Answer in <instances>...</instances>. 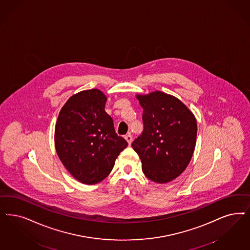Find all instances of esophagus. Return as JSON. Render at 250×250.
<instances>
[{"label": "esophagus", "instance_id": "34e87169", "mask_svg": "<svg viewBox=\"0 0 250 250\" xmlns=\"http://www.w3.org/2000/svg\"><path fill=\"white\" fill-rule=\"evenodd\" d=\"M125 140L127 141V143H128V144H129L130 145V144L132 143V140H133V138H132L131 134H130V133H128L127 135H125Z\"/></svg>", "mask_w": 250, "mask_h": 250}]
</instances>
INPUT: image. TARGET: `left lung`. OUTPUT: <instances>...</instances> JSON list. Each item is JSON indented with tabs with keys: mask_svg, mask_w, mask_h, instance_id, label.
I'll return each mask as SVG.
<instances>
[{
	"mask_svg": "<svg viewBox=\"0 0 250 250\" xmlns=\"http://www.w3.org/2000/svg\"><path fill=\"white\" fill-rule=\"evenodd\" d=\"M136 97L143 108L144 130L132 146L141 160L142 171L155 183L172 181L186 170L194 153L196 117L172 95L153 91Z\"/></svg>",
	"mask_w": 250,
	"mask_h": 250,
	"instance_id": "1",
	"label": "left lung"
}]
</instances>
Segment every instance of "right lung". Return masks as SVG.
Wrapping results in <instances>:
<instances>
[{
	"instance_id": "obj_1",
	"label": "right lung",
	"mask_w": 250,
	"mask_h": 250,
	"mask_svg": "<svg viewBox=\"0 0 250 250\" xmlns=\"http://www.w3.org/2000/svg\"><path fill=\"white\" fill-rule=\"evenodd\" d=\"M107 97L100 89L71 96L61 109L54 130L57 155L73 177L86 185L105 179L127 146L105 112Z\"/></svg>"
}]
</instances>
